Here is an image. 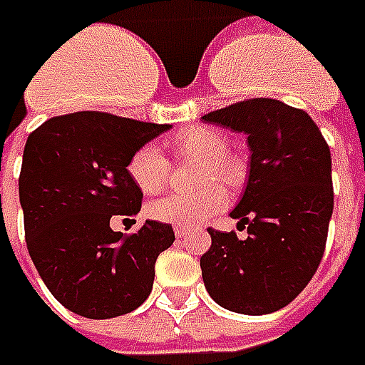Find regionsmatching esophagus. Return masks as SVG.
I'll use <instances>...</instances> for the list:
<instances>
[{
    "mask_svg": "<svg viewBox=\"0 0 365 365\" xmlns=\"http://www.w3.org/2000/svg\"><path fill=\"white\" fill-rule=\"evenodd\" d=\"M190 234V230L182 228V226H175V236L177 237H187Z\"/></svg>",
    "mask_w": 365,
    "mask_h": 365,
    "instance_id": "obj_1",
    "label": "esophagus"
}]
</instances>
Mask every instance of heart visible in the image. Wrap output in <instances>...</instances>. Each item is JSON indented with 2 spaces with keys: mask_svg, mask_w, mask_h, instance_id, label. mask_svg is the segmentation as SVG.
<instances>
[{
  "mask_svg": "<svg viewBox=\"0 0 365 365\" xmlns=\"http://www.w3.org/2000/svg\"><path fill=\"white\" fill-rule=\"evenodd\" d=\"M175 149L178 153L196 157L206 163L202 178L208 182L212 178H218L224 182H234L240 175V165L228 153L230 147L226 137L206 128H190L180 131L175 137ZM128 173L131 180L141 188L145 195H153L161 190L167 182L169 175V165L165 155L153 143H145L133 151L129 157ZM226 190L220 185H210L202 188L195 195H182V192H173V195L157 198L149 204V216L165 224H175L182 228H192L200 222L210 218L212 214L220 212L226 206Z\"/></svg>",
  "mask_w": 365,
  "mask_h": 365,
  "instance_id": "heart-1",
  "label": "heart"
}]
</instances>
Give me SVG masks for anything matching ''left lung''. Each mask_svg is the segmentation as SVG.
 <instances>
[{"label":"left lung","mask_w":365,"mask_h":365,"mask_svg":"<svg viewBox=\"0 0 365 365\" xmlns=\"http://www.w3.org/2000/svg\"><path fill=\"white\" fill-rule=\"evenodd\" d=\"M247 135L250 175L230 212L247 237L208 228L204 287L220 307L269 314L287 307L317 273L332 218V161L324 137L299 108L253 98L202 115Z\"/></svg>","instance_id":"8db88e82"}]
</instances>
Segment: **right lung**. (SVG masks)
Returning a JSON list of instances; mask_svg holds the SVG:
<instances>
[{
	"label": "right lung",
	"instance_id": "obj_1",
	"mask_svg": "<svg viewBox=\"0 0 365 365\" xmlns=\"http://www.w3.org/2000/svg\"><path fill=\"white\" fill-rule=\"evenodd\" d=\"M169 129L76 112L46 120L27 137L19 175L27 250L48 291L74 314L113 319L151 293L155 261L175 242L170 224L147 220L123 236L110 222L141 210L129 157Z\"/></svg>",
	"mask_w": 365,
	"mask_h": 365
}]
</instances>
